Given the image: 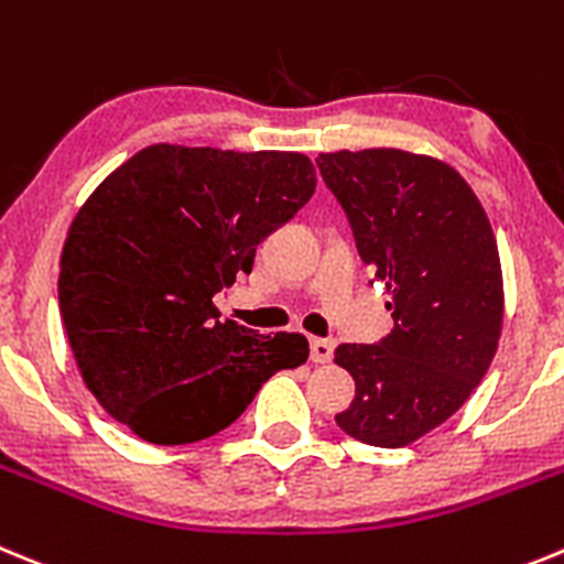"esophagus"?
I'll use <instances>...</instances> for the list:
<instances>
[{"label":"esophagus","instance_id":"34e87169","mask_svg":"<svg viewBox=\"0 0 564 564\" xmlns=\"http://www.w3.org/2000/svg\"><path fill=\"white\" fill-rule=\"evenodd\" d=\"M334 357V343L332 339H323V337H314L312 339V359L317 365H326L332 362Z\"/></svg>","mask_w":564,"mask_h":564}]
</instances>
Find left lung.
I'll return each mask as SVG.
<instances>
[{
	"mask_svg": "<svg viewBox=\"0 0 564 564\" xmlns=\"http://www.w3.org/2000/svg\"><path fill=\"white\" fill-rule=\"evenodd\" d=\"M317 169L393 297L382 343L334 351L357 382L337 424L362 444L408 446L469 399L495 357L503 328L495 232L464 176L435 156L334 151L317 156Z\"/></svg>",
	"mask_w": 564,
	"mask_h": 564,
	"instance_id": "8db88e82",
	"label": "left lung"
}]
</instances>
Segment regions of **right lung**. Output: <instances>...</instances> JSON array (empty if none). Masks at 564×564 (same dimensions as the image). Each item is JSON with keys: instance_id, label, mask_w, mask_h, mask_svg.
<instances>
[{"instance_id": "1", "label": "right lung", "mask_w": 564, "mask_h": 564, "mask_svg": "<svg viewBox=\"0 0 564 564\" xmlns=\"http://www.w3.org/2000/svg\"><path fill=\"white\" fill-rule=\"evenodd\" d=\"M297 151L156 143L80 205L58 261V308L100 408L149 444L230 427L272 373L308 359L303 334L219 319L213 294L314 194Z\"/></svg>"}]
</instances>
